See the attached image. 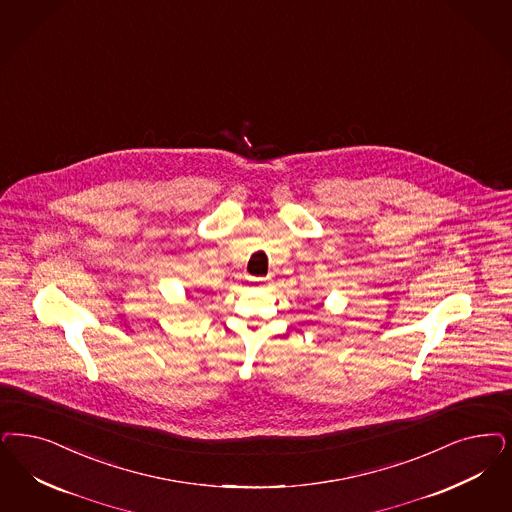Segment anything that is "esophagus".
I'll use <instances>...</instances> for the list:
<instances>
[{"mask_svg":"<svg viewBox=\"0 0 512 512\" xmlns=\"http://www.w3.org/2000/svg\"><path fill=\"white\" fill-rule=\"evenodd\" d=\"M270 278H249V282L253 283V285H265Z\"/></svg>","mask_w":512,"mask_h":512,"instance_id":"esophagus-1","label":"esophagus"}]
</instances>
